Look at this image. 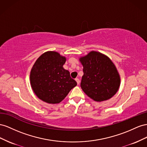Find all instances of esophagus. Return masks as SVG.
I'll use <instances>...</instances> for the list:
<instances>
[{
  "mask_svg": "<svg viewBox=\"0 0 147 147\" xmlns=\"http://www.w3.org/2000/svg\"><path fill=\"white\" fill-rule=\"evenodd\" d=\"M75 80H76V81L77 82V84L79 85V83H80V81H79V79L78 78H76V79H75Z\"/></svg>",
  "mask_w": 147,
  "mask_h": 147,
  "instance_id": "34e87169",
  "label": "esophagus"
}]
</instances>
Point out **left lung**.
<instances>
[{
    "label": "left lung",
    "instance_id": "left-lung-1",
    "mask_svg": "<svg viewBox=\"0 0 147 147\" xmlns=\"http://www.w3.org/2000/svg\"><path fill=\"white\" fill-rule=\"evenodd\" d=\"M79 60L83 66L81 87L84 92L95 102L113 97L119 89L121 78L110 58L99 52L91 51Z\"/></svg>",
    "mask_w": 147,
    "mask_h": 147
}]
</instances>
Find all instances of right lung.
Masks as SVG:
<instances>
[{
	"instance_id": "1",
	"label": "right lung",
	"mask_w": 147,
	"mask_h": 147,
	"mask_svg": "<svg viewBox=\"0 0 147 147\" xmlns=\"http://www.w3.org/2000/svg\"><path fill=\"white\" fill-rule=\"evenodd\" d=\"M66 58L55 51L44 53L37 58L30 72V84L33 92L43 102L60 103L77 82L64 69Z\"/></svg>"
}]
</instances>
